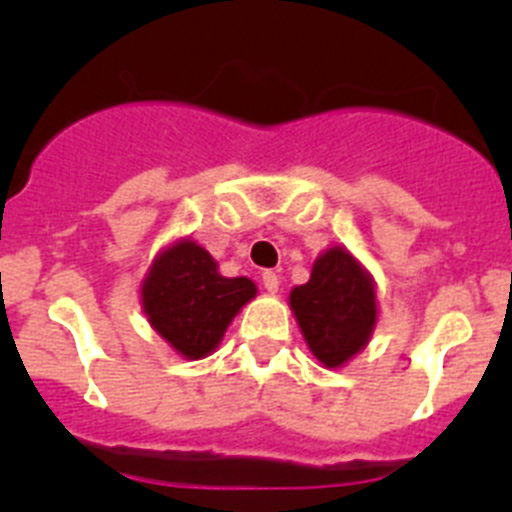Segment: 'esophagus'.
Returning <instances> with one entry per match:
<instances>
[{
    "mask_svg": "<svg viewBox=\"0 0 512 512\" xmlns=\"http://www.w3.org/2000/svg\"><path fill=\"white\" fill-rule=\"evenodd\" d=\"M261 284H264V289L266 292H271V295L279 292V277L274 274V271H264V274H261Z\"/></svg>",
    "mask_w": 512,
    "mask_h": 512,
    "instance_id": "esophagus-1",
    "label": "esophagus"
}]
</instances>
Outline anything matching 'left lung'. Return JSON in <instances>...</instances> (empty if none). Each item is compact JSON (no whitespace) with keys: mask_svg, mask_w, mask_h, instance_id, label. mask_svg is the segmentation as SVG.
<instances>
[{"mask_svg":"<svg viewBox=\"0 0 512 512\" xmlns=\"http://www.w3.org/2000/svg\"><path fill=\"white\" fill-rule=\"evenodd\" d=\"M289 305L312 356L328 369L359 354L377 325L372 277L341 246L318 256L310 282L289 292Z\"/></svg>","mask_w":512,"mask_h":512,"instance_id":"8db88e82","label":"left lung"}]
</instances>
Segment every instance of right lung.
I'll use <instances>...</instances> for the list:
<instances>
[{
    "label": "right lung",
    "mask_w": 512,
    "mask_h": 512,
    "mask_svg": "<svg viewBox=\"0 0 512 512\" xmlns=\"http://www.w3.org/2000/svg\"><path fill=\"white\" fill-rule=\"evenodd\" d=\"M251 297V279L223 277L210 253L189 238L166 248L140 287L148 323L184 359L212 354Z\"/></svg>",
    "instance_id": "obj_1"
}]
</instances>
